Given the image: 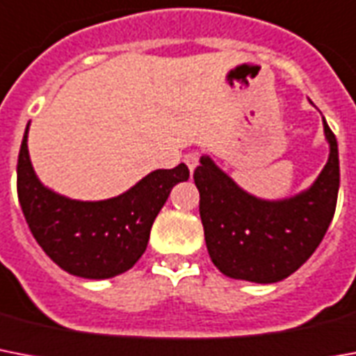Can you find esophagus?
<instances>
[{
	"instance_id": "34e87169",
	"label": "esophagus",
	"mask_w": 356,
	"mask_h": 356,
	"mask_svg": "<svg viewBox=\"0 0 356 356\" xmlns=\"http://www.w3.org/2000/svg\"><path fill=\"white\" fill-rule=\"evenodd\" d=\"M184 161H186L187 169L193 172L196 169V165H198V154L196 152H189V154L184 156Z\"/></svg>"
}]
</instances>
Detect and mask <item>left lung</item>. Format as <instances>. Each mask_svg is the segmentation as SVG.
Listing matches in <instances>:
<instances>
[{
	"label": "left lung",
	"mask_w": 356,
	"mask_h": 356,
	"mask_svg": "<svg viewBox=\"0 0 356 356\" xmlns=\"http://www.w3.org/2000/svg\"><path fill=\"white\" fill-rule=\"evenodd\" d=\"M329 158L311 186L266 200L244 191L207 154L196 167L200 218L213 264L232 280L277 283L314 254L331 224L340 187L338 143L323 119Z\"/></svg>",
	"instance_id": "1"
}]
</instances>
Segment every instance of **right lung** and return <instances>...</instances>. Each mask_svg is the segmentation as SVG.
<instances>
[{
	"label": "right lung",
	"mask_w": 356,
	"mask_h": 356,
	"mask_svg": "<svg viewBox=\"0 0 356 356\" xmlns=\"http://www.w3.org/2000/svg\"><path fill=\"white\" fill-rule=\"evenodd\" d=\"M29 124L18 156V198L36 243L62 270L84 280H110L132 268L172 187L189 178L187 165L152 170L106 200H75L36 176L27 147Z\"/></svg>",
	"instance_id": "add662e5"
}]
</instances>
